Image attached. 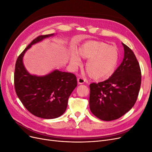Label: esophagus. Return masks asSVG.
<instances>
[{
    "label": "esophagus",
    "instance_id": "34e87169",
    "mask_svg": "<svg viewBox=\"0 0 152 152\" xmlns=\"http://www.w3.org/2000/svg\"><path fill=\"white\" fill-rule=\"evenodd\" d=\"M86 82V80L84 79L83 77H78L77 78V83L78 84H80V85H82V84H84Z\"/></svg>",
    "mask_w": 152,
    "mask_h": 152
}]
</instances>
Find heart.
Instances as JSON below:
<instances>
[{
  "mask_svg": "<svg viewBox=\"0 0 152 152\" xmlns=\"http://www.w3.org/2000/svg\"><path fill=\"white\" fill-rule=\"evenodd\" d=\"M78 53L72 52L70 55L71 64L74 67L80 66V56L83 59H88L86 70L94 80L108 79L114 74L118 64V49L103 42L87 41L79 48Z\"/></svg>",
  "mask_w": 152,
  "mask_h": 152,
  "instance_id": "b5f03b06",
  "label": "heart"
}]
</instances>
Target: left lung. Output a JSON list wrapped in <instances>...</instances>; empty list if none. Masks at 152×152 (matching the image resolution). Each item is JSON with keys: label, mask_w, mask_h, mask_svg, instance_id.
Wrapping results in <instances>:
<instances>
[{"label": "left lung", "mask_w": 152, "mask_h": 152, "mask_svg": "<svg viewBox=\"0 0 152 152\" xmlns=\"http://www.w3.org/2000/svg\"><path fill=\"white\" fill-rule=\"evenodd\" d=\"M122 45L124 58L114 74L107 80L89 85V108L103 121L116 120L130 111L141 85V70L136 56L126 45Z\"/></svg>", "instance_id": "left-lung-1"}]
</instances>
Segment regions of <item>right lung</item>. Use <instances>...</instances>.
I'll return each instance as SVG.
<instances>
[{
	"mask_svg": "<svg viewBox=\"0 0 152 152\" xmlns=\"http://www.w3.org/2000/svg\"><path fill=\"white\" fill-rule=\"evenodd\" d=\"M54 34L40 36L27 46L17 59L14 86L17 95L31 113L44 119L56 118L63 115L68 98L77 86L76 76L70 72L55 69L44 76L31 75L23 63L27 50L32 45Z\"/></svg>",
	"mask_w": 152,
	"mask_h": 152,
	"instance_id": "obj_1",
	"label": "right lung"
}]
</instances>
